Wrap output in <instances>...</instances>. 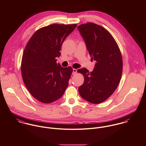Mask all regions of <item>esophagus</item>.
Returning <instances> with one entry per match:
<instances>
[{"label": "esophagus", "mask_w": 146, "mask_h": 146, "mask_svg": "<svg viewBox=\"0 0 146 146\" xmlns=\"http://www.w3.org/2000/svg\"><path fill=\"white\" fill-rule=\"evenodd\" d=\"M73 75H75L77 74V69L76 68H73V72H72Z\"/></svg>", "instance_id": "34e87169"}]
</instances>
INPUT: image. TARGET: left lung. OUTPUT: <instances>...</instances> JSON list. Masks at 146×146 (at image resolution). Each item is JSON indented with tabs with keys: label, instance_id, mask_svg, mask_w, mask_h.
<instances>
[{
	"label": "left lung",
	"instance_id": "8db88e82",
	"mask_svg": "<svg viewBox=\"0 0 146 146\" xmlns=\"http://www.w3.org/2000/svg\"><path fill=\"white\" fill-rule=\"evenodd\" d=\"M83 38L91 60L96 61L93 71L78 70L83 75L84 82L79 88L81 97L98 104L106 101L117 88L123 73V58L117 42L102 26L92 22L78 26Z\"/></svg>",
	"mask_w": 146,
	"mask_h": 146
}]
</instances>
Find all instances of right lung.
Masks as SVG:
<instances>
[{
	"label": "right lung",
	"mask_w": 146,
	"mask_h": 146,
	"mask_svg": "<svg viewBox=\"0 0 146 146\" xmlns=\"http://www.w3.org/2000/svg\"><path fill=\"white\" fill-rule=\"evenodd\" d=\"M76 24H52L38 30L27 43L22 58L21 74L30 94L44 104L60 98L68 85L73 71L62 67L56 57L64 39Z\"/></svg>",
	"instance_id": "add662e5"
}]
</instances>
